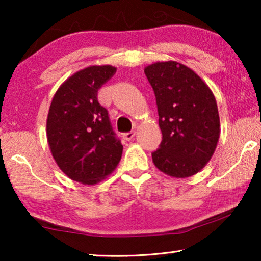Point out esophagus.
Segmentation results:
<instances>
[{
    "mask_svg": "<svg viewBox=\"0 0 261 261\" xmlns=\"http://www.w3.org/2000/svg\"><path fill=\"white\" fill-rule=\"evenodd\" d=\"M134 135H135V130H130V132H128V133H124L122 135V138L124 139V140L129 141V140H132V139L134 138Z\"/></svg>",
    "mask_w": 261,
    "mask_h": 261,
    "instance_id": "1",
    "label": "esophagus"
}]
</instances>
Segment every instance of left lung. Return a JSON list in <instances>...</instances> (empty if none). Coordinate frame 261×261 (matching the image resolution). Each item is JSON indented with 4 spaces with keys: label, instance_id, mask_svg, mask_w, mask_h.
<instances>
[{
    "label": "left lung",
    "instance_id": "1",
    "mask_svg": "<svg viewBox=\"0 0 261 261\" xmlns=\"http://www.w3.org/2000/svg\"><path fill=\"white\" fill-rule=\"evenodd\" d=\"M155 95L163 140L152 153L154 165L171 177L201 171L220 138L216 99L194 71L177 62L155 63L145 69Z\"/></svg>",
    "mask_w": 261,
    "mask_h": 261
}]
</instances>
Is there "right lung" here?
Returning a JSON list of instances; mask_svg holds the SVG:
<instances>
[{
	"instance_id": "obj_1",
	"label": "right lung",
	"mask_w": 261,
	"mask_h": 261,
	"mask_svg": "<svg viewBox=\"0 0 261 261\" xmlns=\"http://www.w3.org/2000/svg\"><path fill=\"white\" fill-rule=\"evenodd\" d=\"M116 72L110 65L89 66L64 82L52 99L47 141L60 170L71 179L96 184L115 170L123 146L97 92Z\"/></svg>"
}]
</instances>
